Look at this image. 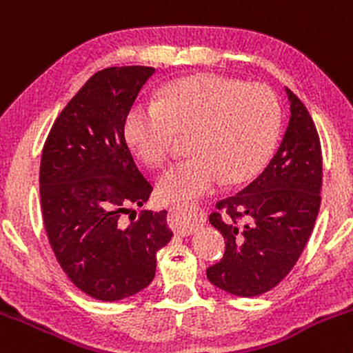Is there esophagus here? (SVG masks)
I'll list each match as a JSON object with an SVG mask.
<instances>
[{"label":"esophagus","instance_id":"1","mask_svg":"<svg viewBox=\"0 0 353 353\" xmlns=\"http://www.w3.org/2000/svg\"><path fill=\"white\" fill-rule=\"evenodd\" d=\"M183 207L181 205H175L170 209V224H172V228L175 230L178 234L180 236H188V234H194L195 231L199 230V228L203 224V217L199 223H190V221H187L183 217Z\"/></svg>","mask_w":353,"mask_h":353}]
</instances>
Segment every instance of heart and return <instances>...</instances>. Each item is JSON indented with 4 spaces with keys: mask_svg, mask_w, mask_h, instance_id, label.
<instances>
[{
    "mask_svg": "<svg viewBox=\"0 0 353 353\" xmlns=\"http://www.w3.org/2000/svg\"><path fill=\"white\" fill-rule=\"evenodd\" d=\"M282 107L274 90L219 74L170 83L158 101H139L127 117V137L146 165H166L178 134L194 132L190 159L158 181L166 202H194L224 181L255 176L279 143Z\"/></svg>",
    "mask_w": 353,
    "mask_h": 353,
    "instance_id": "obj_1",
    "label": "heart"
}]
</instances>
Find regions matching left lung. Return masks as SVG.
<instances>
[{"instance_id":"8db88e82","label":"left lung","mask_w":353,"mask_h":353,"mask_svg":"<svg viewBox=\"0 0 353 353\" xmlns=\"http://www.w3.org/2000/svg\"><path fill=\"white\" fill-rule=\"evenodd\" d=\"M290 121L267 168L216 203L210 224L226 241L207 279L226 292L255 297L281 284L310 241L321 203L323 156L310 112L289 88Z\"/></svg>"}]
</instances>
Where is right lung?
Returning a JSON list of instances; mask_svg holds the SVG:
<instances>
[{"mask_svg": "<svg viewBox=\"0 0 353 353\" xmlns=\"http://www.w3.org/2000/svg\"><path fill=\"white\" fill-rule=\"evenodd\" d=\"M154 68L95 72L57 115L41 159L43 228L69 281L98 301H121L151 284L156 253L172 239L166 210H141L152 187L137 168L125 122Z\"/></svg>", "mask_w": 353, "mask_h": 353, "instance_id": "1", "label": "right lung"}]
</instances>
